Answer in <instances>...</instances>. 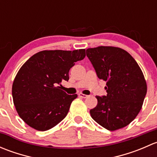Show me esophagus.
Masks as SVG:
<instances>
[{
    "mask_svg": "<svg viewBox=\"0 0 157 157\" xmlns=\"http://www.w3.org/2000/svg\"><path fill=\"white\" fill-rule=\"evenodd\" d=\"M78 96H80V97H81V98H84V99H86V98H87L88 97V96L87 95H85V94H83V93H79L78 94Z\"/></svg>",
    "mask_w": 157,
    "mask_h": 157,
    "instance_id": "1",
    "label": "esophagus"
}]
</instances>
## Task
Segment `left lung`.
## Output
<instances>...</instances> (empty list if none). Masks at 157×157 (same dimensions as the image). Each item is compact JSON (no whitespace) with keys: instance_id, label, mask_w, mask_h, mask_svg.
Wrapping results in <instances>:
<instances>
[{"instance_id":"8db88e82","label":"left lung","mask_w":157,"mask_h":157,"mask_svg":"<svg viewBox=\"0 0 157 157\" xmlns=\"http://www.w3.org/2000/svg\"><path fill=\"white\" fill-rule=\"evenodd\" d=\"M86 56L97 77L106 82V96H96L98 103L90 111L94 121L109 131L122 128L136 118L147 94V83L137 61L117 47L86 49Z\"/></svg>"}]
</instances>
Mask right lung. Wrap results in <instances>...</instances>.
Wrapping results in <instances>:
<instances>
[{
    "label": "right lung",
    "instance_id": "add662e5",
    "mask_svg": "<svg viewBox=\"0 0 157 157\" xmlns=\"http://www.w3.org/2000/svg\"><path fill=\"white\" fill-rule=\"evenodd\" d=\"M85 56V49L42 51L19 70L12 96L17 113L28 125L47 131L65 118L77 95L67 94L58 85L68 81L70 69Z\"/></svg>",
    "mask_w": 157,
    "mask_h": 157
}]
</instances>
